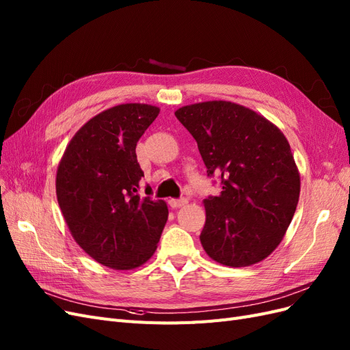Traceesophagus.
<instances>
[{"label":"esophagus","mask_w":350,"mask_h":350,"mask_svg":"<svg viewBox=\"0 0 350 350\" xmlns=\"http://www.w3.org/2000/svg\"><path fill=\"white\" fill-rule=\"evenodd\" d=\"M188 203V200L187 198H174V200H171L169 201V204H171V207L172 208H179V207H183V206H185Z\"/></svg>","instance_id":"34e87169"}]
</instances>
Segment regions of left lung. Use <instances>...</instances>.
Here are the masks:
<instances>
[{"instance_id":"1","label":"left lung","mask_w":350,"mask_h":350,"mask_svg":"<svg viewBox=\"0 0 350 350\" xmlns=\"http://www.w3.org/2000/svg\"><path fill=\"white\" fill-rule=\"evenodd\" d=\"M221 191L204 200L200 241L210 258L229 267L256 264L276 250L298 206L301 179L283 133L241 105L211 100L179 108Z\"/></svg>"}]
</instances>
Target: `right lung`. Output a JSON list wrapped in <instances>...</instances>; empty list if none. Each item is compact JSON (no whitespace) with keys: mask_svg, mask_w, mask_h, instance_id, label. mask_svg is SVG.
Instances as JSON below:
<instances>
[{"mask_svg":"<svg viewBox=\"0 0 350 350\" xmlns=\"http://www.w3.org/2000/svg\"><path fill=\"white\" fill-rule=\"evenodd\" d=\"M157 115L144 103L100 112L72 137L58 165L57 198L72 238L115 270L149 260L167 220L163 200L139 194L144 174L135 146Z\"/></svg>","mask_w":350,"mask_h":350,"instance_id":"1","label":"right lung"}]
</instances>
